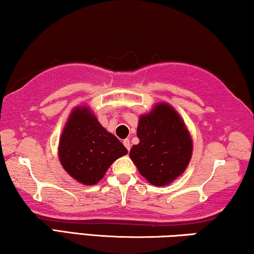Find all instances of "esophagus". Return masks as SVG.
<instances>
[{"instance_id":"esophagus-1","label":"esophagus","mask_w":254,"mask_h":254,"mask_svg":"<svg viewBox=\"0 0 254 254\" xmlns=\"http://www.w3.org/2000/svg\"><path fill=\"white\" fill-rule=\"evenodd\" d=\"M123 145L126 146V148L130 151V148H131V143H130V140L128 139H126V140H123Z\"/></svg>"}]
</instances>
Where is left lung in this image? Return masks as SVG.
I'll list each match as a JSON object with an SVG mask.
<instances>
[{
	"label": "left lung",
	"instance_id": "left-lung-1",
	"mask_svg": "<svg viewBox=\"0 0 254 254\" xmlns=\"http://www.w3.org/2000/svg\"><path fill=\"white\" fill-rule=\"evenodd\" d=\"M138 145L130 157L151 185L164 186L183 175L191 157V139L181 117L168 104H160L140 117Z\"/></svg>",
	"mask_w": 254,
	"mask_h": 254
}]
</instances>
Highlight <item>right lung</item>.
I'll use <instances>...</instances> for the list:
<instances>
[{"instance_id":"obj_1","label":"right lung","mask_w":254,"mask_h":254,"mask_svg":"<svg viewBox=\"0 0 254 254\" xmlns=\"http://www.w3.org/2000/svg\"><path fill=\"white\" fill-rule=\"evenodd\" d=\"M127 153L86 108L71 113L59 143V160L67 173L88 186L97 184L111 164Z\"/></svg>"}]
</instances>
